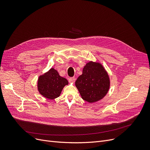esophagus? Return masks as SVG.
<instances>
[{"label":"esophagus","instance_id":"obj_1","mask_svg":"<svg viewBox=\"0 0 150 150\" xmlns=\"http://www.w3.org/2000/svg\"><path fill=\"white\" fill-rule=\"evenodd\" d=\"M69 81L70 83H74L75 81V77H70L69 78Z\"/></svg>","mask_w":150,"mask_h":150}]
</instances>
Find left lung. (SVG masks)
<instances>
[{
  "label": "left lung",
  "mask_w": 150,
  "mask_h": 150,
  "mask_svg": "<svg viewBox=\"0 0 150 150\" xmlns=\"http://www.w3.org/2000/svg\"><path fill=\"white\" fill-rule=\"evenodd\" d=\"M75 86L84 100L93 103L106 95L110 80L107 72L100 63L90 61L84 67L83 74L77 78Z\"/></svg>",
  "instance_id": "1"
}]
</instances>
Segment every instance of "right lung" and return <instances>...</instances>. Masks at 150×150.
<instances>
[{"mask_svg": "<svg viewBox=\"0 0 150 150\" xmlns=\"http://www.w3.org/2000/svg\"><path fill=\"white\" fill-rule=\"evenodd\" d=\"M68 81L61 76L58 71L51 68L48 72L39 76L38 80V89L41 95L48 99L58 97Z\"/></svg>", "mask_w": 150, "mask_h": 150, "instance_id": "obj_1", "label": "right lung"}]
</instances>
